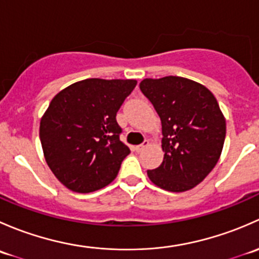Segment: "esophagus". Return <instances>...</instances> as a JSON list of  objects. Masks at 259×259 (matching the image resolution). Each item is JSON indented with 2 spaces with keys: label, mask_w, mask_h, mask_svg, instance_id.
<instances>
[{
  "label": "esophagus",
  "mask_w": 259,
  "mask_h": 259,
  "mask_svg": "<svg viewBox=\"0 0 259 259\" xmlns=\"http://www.w3.org/2000/svg\"><path fill=\"white\" fill-rule=\"evenodd\" d=\"M148 146H149V142H148V140H145V142L143 143V144L135 146V150H137V151H142V150H144L145 148H148Z\"/></svg>",
  "instance_id": "1"
}]
</instances>
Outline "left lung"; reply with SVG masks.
I'll return each instance as SVG.
<instances>
[{"label":"left lung","mask_w":259,"mask_h":259,"mask_svg":"<svg viewBox=\"0 0 259 259\" xmlns=\"http://www.w3.org/2000/svg\"><path fill=\"white\" fill-rule=\"evenodd\" d=\"M140 90L161 120L164 159L148 170L156 187L187 192L202 183L221 158L226 117L215 96L204 85L187 77L144 79Z\"/></svg>","instance_id":"1"}]
</instances>
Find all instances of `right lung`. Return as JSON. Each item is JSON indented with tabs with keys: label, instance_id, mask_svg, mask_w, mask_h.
I'll return each instance as SVG.
<instances>
[{
	"label": "right lung",
	"instance_id": "add662e5",
	"mask_svg": "<svg viewBox=\"0 0 259 259\" xmlns=\"http://www.w3.org/2000/svg\"><path fill=\"white\" fill-rule=\"evenodd\" d=\"M137 80L86 79L54 96L40 121L44 156L67 189L90 193L110 184L130 149L116 113Z\"/></svg>",
	"mask_w": 259,
	"mask_h": 259
}]
</instances>
